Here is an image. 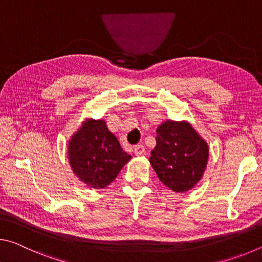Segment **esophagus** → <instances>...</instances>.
<instances>
[{
	"label": "esophagus",
	"instance_id": "esophagus-1",
	"mask_svg": "<svg viewBox=\"0 0 262 262\" xmlns=\"http://www.w3.org/2000/svg\"><path fill=\"white\" fill-rule=\"evenodd\" d=\"M144 151H145L144 145L137 144V145H135V147H134V154L136 155V156H140V155L144 154Z\"/></svg>",
	"mask_w": 262,
	"mask_h": 262
}]
</instances>
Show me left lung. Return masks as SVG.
<instances>
[{
    "instance_id": "left-lung-1",
    "label": "left lung",
    "mask_w": 262,
    "mask_h": 262,
    "mask_svg": "<svg viewBox=\"0 0 262 262\" xmlns=\"http://www.w3.org/2000/svg\"><path fill=\"white\" fill-rule=\"evenodd\" d=\"M149 162L162 183L177 193L192 189L205 173L209 148L187 121L166 120L158 126Z\"/></svg>"
}]
</instances>
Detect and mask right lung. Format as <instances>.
Returning <instances> with one entry per match:
<instances>
[{
  "mask_svg": "<svg viewBox=\"0 0 262 262\" xmlns=\"http://www.w3.org/2000/svg\"><path fill=\"white\" fill-rule=\"evenodd\" d=\"M130 158L101 119H86L69 140L68 159L72 170L91 188L110 185Z\"/></svg>",
  "mask_w": 262,
  "mask_h": 262,
  "instance_id": "obj_1",
  "label": "right lung"
}]
</instances>
